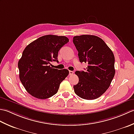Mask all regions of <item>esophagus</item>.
<instances>
[{"mask_svg": "<svg viewBox=\"0 0 134 134\" xmlns=\"http://www.w3.org/2000/svg\"><path fill=\"white\" fill-rule=\"evenodd\" d=\"M73 74H74V71H69V75H72Z\"/></svg>", "mask_w": 134, "mask_h": 134, "instance_id": "esophagus-1", "label": "esophagus"}]
</instances>
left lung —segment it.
<instances>
[{
    "instance_id": "1",
    "label": "left lung",
    "mask_w": 134,
    "mask_h": 134,
    "mask_svg": "<svg viewBox=\"0 0 134 134\" xmlns=\"http://www.w3.org/2000/svg\"><path fill=\"white\" fill-rule=\"evenodd\" d=\"M73 42L81 63L88 64L86 71H76L79 82L74 92L85 99L98 98L109 88L115 74V56L102 40L93 35L74 36Z\"/></svg>"
}]
</instances>
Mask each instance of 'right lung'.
Here are the masks:
<instances>
[{"mask_svg":"<svg viewBox=\"0 0 134 134\" xmlns=\"http://www.w3.org/2000/svg\"><path fill=\"white\" fill-rule=\"evenodd\" d=\"M69 40L65 36L46 35L32 42L25 48L18 66L19 79L30 94L47 99L58 92L60 84L69 75L67 69L50 66L58 60V52Z\"/></svg>","mask_w":134,"mask_h":134,"instance_id":"1","label":"right lung"}]
</instances>
